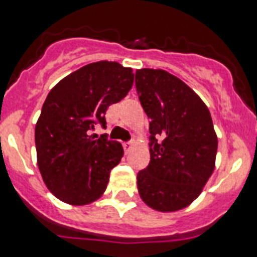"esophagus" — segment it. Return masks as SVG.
I'll return each mask as SVG.
<instances>
[{"label":"esophagus","instance_id":"1","mask_svg":"<svg viewBox=\"0 0 257 257\" xmlns=\"http://www.w3.org/2000/svg\"><path fill=\"white\" fill-rule=\"evenodd\" d=\"M122 146H124V150H125V153H129V151L132 150V147H133V142H124L122 144Z\"/></svg>","mask_w":257,"mask_h":257}]
</instances>
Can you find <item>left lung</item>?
Returning <instances> with one entry per match:
<instances>
[{"mask_svg": "<svg viewBox=\"0 0 257 257\" xmlns=\"http://www.w3.org/2000/svg\"><path fill=\"white\" fill-rule=\"evenodd\" d=\"M136 88L151 135L150 163L138 172V193L153 209L178 211L199 196L215 169L211 113L193 89L164 70H137Z\"/></svg>", "mask_w": 257, "mask_h": 257, "instance_id": "left-lung-1", "label": "left lung"}]
</instances>
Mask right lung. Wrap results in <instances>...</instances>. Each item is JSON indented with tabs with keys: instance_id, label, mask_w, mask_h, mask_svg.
Segmentation results:
<instances>
[{
	"instance_id": "add662e5",
	"label": "right lung",
	"mask_w": 257,
	"mask_h": 257,
	"mask_svg": "<svg viewBox=\"0 0 257 257\" xmlns=\"http://www.w3.org/2000/svg\"><path fill=\"white\" fill-rule=\"evenodd\" d=\"M133 80L132 68L95 62L66 76L46 97L35 128L37 166L62 202L84 206L106 190L124 150L120 142L91 131L97 124L104 128L107 108L128 94Z\"/></svg>"
}]
</instances>
